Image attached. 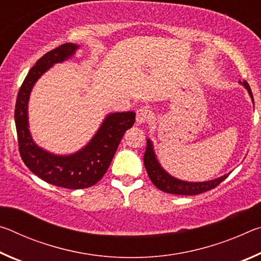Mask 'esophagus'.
I'll use <instances>...</instances> for the list:
<instances>
[{"instance_id":"obj_1","label":"esophagus","mask_w":261,"mask_h":261,"mask_svg":"<svg viewBox=\"0 0 261 261\" xmlns=\"http://www.w3.org/2000/svg\"><path fill=\"white\" fill-rule=\"evenodd\" d=\"M149 117H151V110L146 107H141L138 110H137V117H136V122L137 124H144L146 123Z\"/></svg>"}]
</instances>
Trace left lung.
Instances as JSON below:
<instances>
[{"mask_svg":"<svg viewBox=\"0 0 261 261\" xmlns=\"http://www.w3.org/2000/svg\"><path fill=\"white\" fill-rule=\"evenodd\" d=\"M243 85L245 86L251 96V99L253 101V95L252 92H251L249 83L246 81L243 82ZM144 165L147 170L149 179L152 180V183L155 185L158 189H160L163 192L171 194H180V196H193V194H200L206 191H210V190L218 187L221 182H223V180L229 176L228 174L222 176V177L201 183L184 182V180L175 178L169 174H167L161 168L160 163L156 160L155 154H154L153 145L149 139H147V147L144 155Z\"/></svg>","mask_w":261,"mask_h":261,"instance_id":"left-lung-1","label":"left lung"}]
</instances>
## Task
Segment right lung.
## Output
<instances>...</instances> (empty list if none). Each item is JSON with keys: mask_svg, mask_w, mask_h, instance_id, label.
<instances>
[{"mask_svg": "<svg viewBox=\"0 0 261 261\" xmlns=\"http://www.w3.org/2000/svg\"><path fill=\"white\" fill-rule=\"evenodd\" d=\"M77 48L74 43H63L39 59L21 84L15 107V123L21 160L33 174L45 182L70 190L90 188L103 177L125 131L136 121L134 112L108 115L93 139L82 151L72 155H54L34 144L28 123L31 90L43 72L53 64L71 57Z\"/></svg>", "mask_w": 261, "mask_h": 261, "instance_id": "obj_1", "label": "right lung"}]
</instances>
